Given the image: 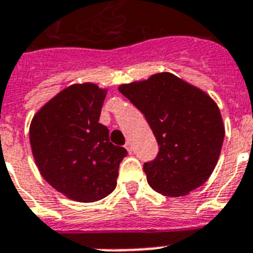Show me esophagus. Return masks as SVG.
<instances>
[{
    "instance_id": "esophagus-1",
    "label": "esophagus",
    "mask_w": 253,
    "mask_h": 253,
    "mask_svg": "<svg viewBox=\"0 0 253 253\" xmlns=\"http://www.w3.org/2000/svg\"><path fill=\"white\" fill-rule=\"evenodd\" d=\"M125 147H126V150L128 151V152H132V146H131V142H126V144H125Z\"/></svg>"
}]
</instances>
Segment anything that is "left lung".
<instances>
[{
  "label": "left lung",
  "instance_id": "8db88e82",
  "mask_svg": "<svg viewBox=\"0 0 253 253\" xmlns=\"http://www.w3.org/2000/svg\"><path fill=\"white\" fill-rule=\"evenodd\" d=\"M146 117L159 154L144 164L147 181L164 196H186L204 185L219 159L224 125L215 101L169 72L119 85Z\"/></svg>",
  "mask_w": 253,
  "mask_h": 253
}]
</instances>
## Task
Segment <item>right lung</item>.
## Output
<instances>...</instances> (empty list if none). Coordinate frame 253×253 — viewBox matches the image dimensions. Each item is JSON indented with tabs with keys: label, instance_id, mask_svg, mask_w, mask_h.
<instances>
[{
	"label": "right lung",
	"instance_id": "obj_1",
	"mask_svg": "<svg viewBox=\"0 0 253 253\" xmlns=\"http://www.w3.org/2000/svg\"><path fill=\"white\" fill-rule=\"evenodd\" d=\"M106 91L93 83L69 85L45 102L30 125V144L41 174L77 202L109 196L127 154L110 143L107 127L98 122Z\"/></svg>",
	"mask_w": 253,
	"mask_h": 253
}]
</instances>
